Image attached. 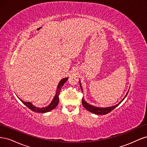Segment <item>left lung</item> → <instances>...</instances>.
Segmentation results:
<instances>
[{
    "label": "left lung",
    "mask_w": 147,
    "mask_h": 147,
    "mask_svg": "<svg viewBox=\"0 0 147 147\" xmlns=\"http://www.w3.org/2000/svg\"><path fill=\"white\" fill-rule=\"evenodd\" d=\"M80 88H81V90L82 91V86H81V84H80ZM83 92V91H82ZM128 94V92H127L126 95L125 96V97H124V99L121 100V102L125 99V97H126V96ZM82 104L83 105V107L84 108H85L87 110L90 111V112L91 113H93L94 114H97V115H105V114H107L109 113H110V112H112V111L117 107L118 105H119V104L121 103V102H120L119 104H117L116 105H114V106H112V107H106V108H99V107H94V106H92L90 104H88L87 102L84 100L83 97L82 98Z\"/></svg>",
    "instance_id": "1"
}]
</instances>
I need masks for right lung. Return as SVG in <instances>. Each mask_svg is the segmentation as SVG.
<instances>
[{
    "label": "right lung",
    "instance_id": "right-lung-1",
    "mask_svg": "<svg viewBox=\"0 0 147 147\" xmlns=\"http://www.w3.org/2000/svg\"><path fill=\"white\" fill-rule=\"evenodd\" d=\"M68 80V78H63V80H61L60 81L59 84H58V86H57V90L56 93V95L54 97V99H53L51 103L47 107L45 108H42V109H40V108H37V107H34L32 104L30 103V102H24L23 100H22L21 99H20V100L23 102V103L26 106L28 107L33 112H38V113H45V112H50L51 110L54 109L55 107H56V106L59 103V93L61 90V88L63 87V86L64 85V84L66 82V81Z\"/></svg>",
    "mask_w": 147,
    "mask_h": 147
}]
</instances>
